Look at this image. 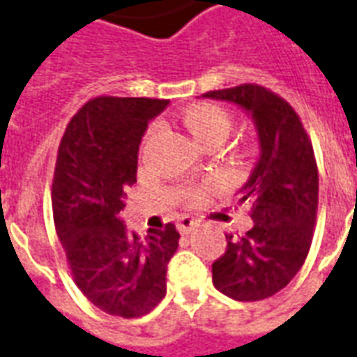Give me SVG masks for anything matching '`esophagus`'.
Returning <instances> with one entry per match:
<instances>
[{
	"mask_svg": "<svg viewBox=\"0 0 357 357\" xmlns=\"http://www.w3.org/2000/svg\"><path fill=\"white\" fill-rule=\"evenodd\" d=\"M176 227H178V231L181 232V234H187V232L191 231L192 227H195V219H191L189 215H181V218H178Z\"/></svg>",
	"mask_w": 357,
	"mask_h": 357,
	"instance_id": "1",
	"label": "esophagus"
}]
</instances>
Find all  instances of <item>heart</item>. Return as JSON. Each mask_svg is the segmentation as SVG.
<instances>
[{
	"instance_id": "heart-1",
	"label": "heart",
	"mask_w": 357,
	"mask_h": 357,
	"mask_svg": "<svg viewBox=\"0 0 357 357\" xmlns=\"http://www.w3.org/2000/svg\"><path fill=\"white\" fill-rule=\"evenodd\" d=\"M183 123L191 130V134L195 138L202 142V144H208L212 139H225V136L231 130L232 119L231 113L227 112L225 107H221L218 104H210V102H204V104H195L191 107H187L183 115ZM158 132V126L153 125L147 134H145V144L155 136ZM206 187H189L183 191V197L189 204H199L200 200L204 199Z\"/></svg>"
}]
</instances>
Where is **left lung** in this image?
Returning <instances> with one entry per match:
<instances>
[{"label":"left lung","instance_id":"left-lung-1","mask_svg":"<svg viewBox=\"0 0 357 357\" xmlns=\"http://www.w3.org/2000/svg\"><path fill=\"white\" fill-rule=\"evenodd\" d=\"M204 98L238 104L259 134L261 155L242 187L253 227L225 234V253L213 261V286L236 301H261L291 282L312 244L318 212V166L301 117L266 86L245 83Z\"/></svg>","mask_w":357,"mask_h":357}]
</instances>
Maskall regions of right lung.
Returning a JSON list of instances; mask_svg holds the SVG:
<instances>
[{
  "label": "right lung",
  "instance_id": "1",
  "mask_svg": "<svg viewBox=\"0 0 357 357\" xmlns=\"http://www.w3.org/2000/svg\"><path fill=\"white\" fill-rule=\"evenodd\" d=\"M166 105L160 98H92L58 145L51 192L58 238L79 289L112 316L151 312L166 295V266L178 250L174 223L138 238L119 218L136 183L142 136Z\"/></svg>",
  "mask_w": 357,
  "mask_h": 357
}]
</instances>
